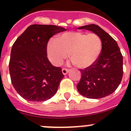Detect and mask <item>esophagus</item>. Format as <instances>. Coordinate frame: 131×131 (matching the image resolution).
Returning <instances> with one entry per match:
<instances>
[{
    "label": "esophagus",
    "mask_w": 131,
    "mask_h": 131,
    "mask_svg": "<svg viewBox=\"0 0 131 131\" xmlns=\"http://www.w3.org/2000/svg\"><path fill=\"white\" fill-rule=\"evenodd\" d=\"M69 70L68 69H66V68H63V69H62V73L64 75H66L68 73H69Z\"/></svg>",
    "instance_id": "obj_1"
}]
</instances>
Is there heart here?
Segmentation results:
<instances>
[{"mask_svg": "<svg viewBox=\"0 0 131 131\" xmlns=\"http://www.w3.org/2000/svg\"><path fill=\"white\" fill-rule=\"evenodd\" d=\"M102 49V41L98 35L73 31L63 33L56 40H50L47 53L50 60L56 66L62 64L69 54L74 66L83 69L96 62Z\"/></svg>", "mask_w": 131, "mask_h": 131, "instance_id": "obj_1", "label": "heart"}]
</instances>
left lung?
<instances>
[{
  "label": "left lung",
  "mask_w": 131,
  "mask_h": 131,
  "mask_svg": "<svg viewBox=\"0 0 131 131\" xmlns=\"http://www.w3.org/2000/svg\"><path fill=\"white\" fill-rule=\"evenodd\" d=\"M78 29H86L98 35L102 41L101 54L95 63L80 69L81 78L77 85L79 93L91 99L106 97L113 93L123 77V56L113 38L95 24L84 25Z\"/></svg>",
  "instance_id": "1"
}]
</instances>
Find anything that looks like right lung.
I'll return each mask as SVG.
<instances>
[{"label": "right lung", "mask_w": 131, "mask_h": 131, "mask_svg": "<svg viewBox=\"0 0 131 131\" xmlns=\"http://www.w3.org/2000/svg\"><path fill=\"white\" fill-rule=\"evenodd\" d=\"M66 31L62 27L34 24L29 26L12 47L9 71L12 85L25 100L43 102L56 93L64 75L47 58L48 40Z\"/></svg>", "instance_id": "right-lung-1"}]
</instances>
